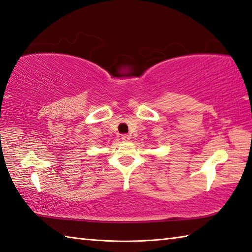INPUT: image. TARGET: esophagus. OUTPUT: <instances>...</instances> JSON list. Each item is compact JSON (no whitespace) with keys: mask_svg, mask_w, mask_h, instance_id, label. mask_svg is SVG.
<instances>
[{"mask_svg":"<svg viewBox=\"0 0 252 252\" xmlns=\"http://www.w3.org/2000/svg\"><path fill=\"white\" fill-rule=\"evenodd\" d=\"M122 140L123 141H129L130 140V135L129 134H123L122 135Z\"/></svg>","mask_w":252,"mask_h":252,"instance_id":"esophagus-1","label":"esophagus"}]
</instances>
